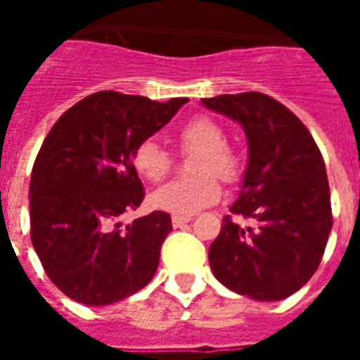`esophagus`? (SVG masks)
Here are the masks:
<instances>
[{
  "instance_id": "esophagus-1",
  "label": "esophagus",
  "mask_w": 360,
  "mask_h": 360,
  "mask_svg": "<svg viewBox=\"0 0 360 360\" xmlns=\"http://www.w3.org/2000/svg\"><path fill=\"white\" fill-rule=\"evenodd\" d=\"M192 220V217H183V214H174L172 217V224H174V228H181V226L188 224Z\"/></svg>"
}]
</instances>
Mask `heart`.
I'll return each instance as SVG.
<instances>
[{
  "label": "heart",
  "instance_id": "obj_1",
  "mask_svg": "<svg viewBox=\"0 0 360 360\" xmlns=\"http://www.w3.org/2000/svg\"><path fill=\"white\" fill-rule=\"evenodd\" d=\"M224 129L207 115H196L177 130V141L192 157L191 179L169 181L151 194V203L160 211L174 214H191L213 205L220 200L219 179L236 183L243 172V162L237 151L226 143ZM132 166L140 177L157 183L172 169L169 153L155 140H143L132 151Z\"/></svg>",
  "mask_w": 360,
  "mask_h": 360
}]
</instances>
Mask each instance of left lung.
Segmentation results:
<instances>
[{"instance_id":"obj_1","label":"left lung","mask_w":360,"mask_h":360,"mask_svg":"<svg viewBox=\"0 0 360 360\" xmlns=\"http://www.w3.org/2000/svg\"><path fill=\"white\" fill-rule=\"evenodd\" d=\"M228 115L248 140V164L233 214L209 246L219 282L256 301H280L312 278L333 228L329 179L312 134L291 110L257 91L202 98Z\"/></svg>"}]
</instances>
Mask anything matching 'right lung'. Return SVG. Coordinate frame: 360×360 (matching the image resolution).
Segmentation results:
<instances>
[{
	"label": "right lung",
	"instance_id": "add662e5",
	"mask_svg": "<svg viewBox=\"0 0 360 360\" xmlns=\"http://www.w3.org/2000/svg\"><path fill=\"white\" fill-rule=\"evenodd\" d=\"M186 101L93 93L42 141L30 183L31 243L48 278L72 301L112 304L151 282L172 219L153 211L120 222L146 196L132 151Z\"/></svg>",
	"mask_w": 360,
	"mask_h": 360
}]
</instances>
